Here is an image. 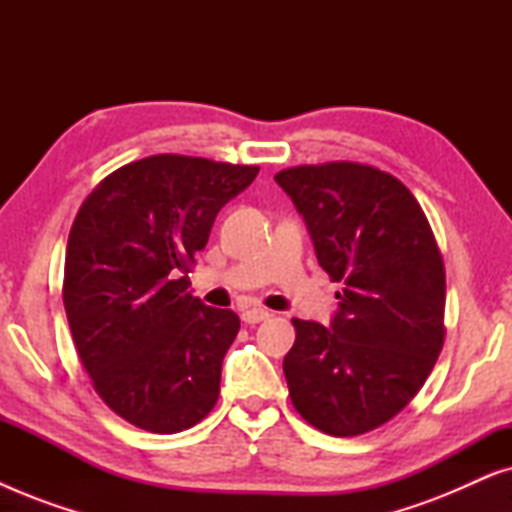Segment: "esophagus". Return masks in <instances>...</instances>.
Masks as SVG:
<instances>
[{
  "instance_id": "34e87169",
  "label": "esophagus",
  "mask_w": 512,
  "mask_h": 512,
  "mask_svg": "<svg viewBox=\"0 0 512 512\" xmlns=\"http://www.w3.org/2000/svg\"><path fill=\"white\" fill-rule=\"evenodd\" d=\"M265 319H270V312L263 310V307H249V310L242 312L244 324H261Z\"/></svg>"
}]
</instances>
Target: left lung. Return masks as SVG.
I'll use <instances>...</instances> for the list:
<instances>
[{
  "label": "left lung",
  "instance_id": "obj_1",
  "mask_svg": "<svg viewBox=\"0 0 512 512\" xmlns=\"http://www.w3.org/2000/svg\"><path fill=\"white\" fill-rule=\"evenodd\" d=\"M303 216L321 268L345 289L331 326L293 319L284 356L293 408L328 436L373 431L408 405L445 340V265L408 188L361 163L275 177Z\"/></svg>",
  "mask_w": 512,
  "mask_h": 512
}]
</instances>
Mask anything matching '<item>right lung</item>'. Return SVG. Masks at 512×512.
Masks as SVG:
<instances>
[{
	"mask_svg": "<svg viewBox=\"0 0 512 512\" xmlns=\"http://www.w3.org/2000/svg\"><path fill=\"white\" fill-rule=\"evenodd\" d=\"M256 174L149 156L111 172L76 214L62 284L76 352L102 401L139 429H191L219 398L240 317L191 296L188 272L216 214Z\"/></svg>",
	"mask_w": 512,
	"mask_h": 512,
	"instance_id": "1",
	"label": "right lung"
}]
</instances>
